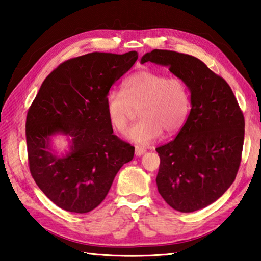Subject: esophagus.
Listing matches in <instances>:
<instances>
[{
	"mask_svg": "<svg viewBox=\"0 0 261 261\" xmlns=\"http://www.w3.org/2000/svg\"><path fill=\"white\" fill-rule=\"evenodd\" d=\"M135 153H136L137 156H141V155H144L145 153H146V149H145L144 147H141V146H136Z\"/></svg>",
	"mask_w": 261,
	"mask_h": 261,
	"instance_id": "1",
	"label": "esophagus"
}]
</instances>
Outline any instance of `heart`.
<instances>
[{"label": "heart", "instance_id": "1", "mask_svg": "<svg viewBox=\"0 0 261 261\" xmlns=\"http://www.w3.org/2000/svg\"><path fill=\"white\" fill-rule=\"evenodd\" d=\"M105 108L110 124L120 132H125L139 109L143 118L127 131L126 138L148 145L163 131L173 135L182 129L191 110V93L182 78L140 70L123 82V92H108Z\"/></svg>", "mask_w": 261, "mask_h": 261}]
</instances>
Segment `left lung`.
<instances>
[{
    "mask_svg": "<svg viewBox=\"0 0 261 261\" xmlns=\"http://www.w3.org/2000/svg\"><path fill=\"white\" fill-rule=\"evenodd\" d=\"M140 62L167 67L184 79L191 93L185 124L174 140L156 148L159 193L182 213L204 208L236 178L244 143L242 110L227 82L197 57L154 49Z\"/></svg>",
    "mask_w": 261,
    "mask_h": 261,
    "instance_id": "obj_1",
    "label": "left lung"
}]
</instances>
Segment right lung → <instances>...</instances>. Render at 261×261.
Listing matches in <instances>:
<instances>
[{
	"instance_id": "right-lung-1",
	"label": "right lung",
	"mask_w": 261,
	"mask_h": 261,
	"mask_svg": "<svg viewBox=\"0 0 261 261\" xmlns=\"http://www.w3.org/2000/svg\"><path fill=\"white\" fill-rule=\"evenodd\" d=\"M138 59L90 53L59 65L39 90L26 117L30 171L47 198L62 210L87 213L107 196L135 147L113 135L105 98ZM64 135L68 147L54 145Z\"/></svg>"
}]
</instances>
